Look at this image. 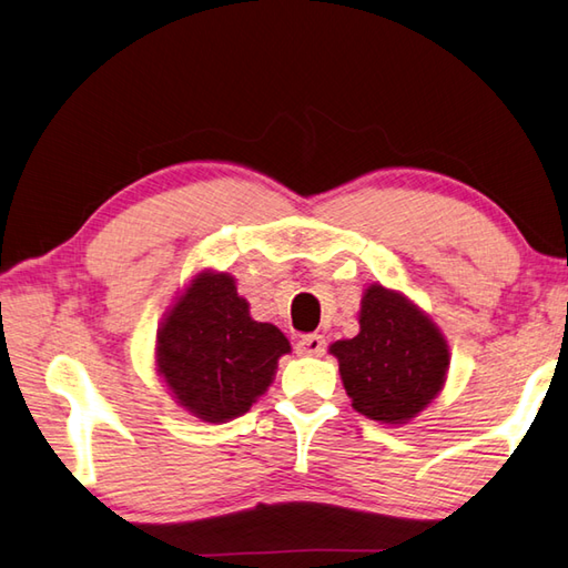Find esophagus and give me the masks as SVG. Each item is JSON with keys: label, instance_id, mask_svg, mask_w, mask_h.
I'll return each instance as SVG.
<instances>
[{"label": "esophagus", "instance_id": "34e87169", "mask_svg": "<svg viewBox=\"0 0 568 568\" xmlns=\"http://www.w3.org/2000/svg\"><path fill=\"white\" fill-rule=\"evenodd\" d=\"M325 347L327 342L322 335H305L295 344V352L300 357H322V354H325Z\"/></svg>", "mask_w": 568, "mask_h": 568}]
</instances>
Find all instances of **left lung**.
Wrapping results in <instances>:
<instances>
[{
	"label": "left lung",
	"mask_w": 568,
	"mask_h": 568,
	"mask_svg": "<svg viewBox=\"0 0 568 568\" xmlns=\"http://www.w3.org/2000/svg\"><path fill=\"white\" fill-rule=\"evenodd\" d=\"M342 384L362 416L382 424H408L446 384L448 342L436 322L410 300L384 285L362 297L359 335L329 347Z\"/></svg>",
	"instance_id": "obj_1"
}]
</instances>
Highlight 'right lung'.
Segmentation results:
<instances>
[{"instance_id": "1", "label": "right lung", "mask_w": 568, "mask_h": 568, "mask_svg": "<svg viewBox=\"0 0 568 568\" xmlns=\"http://www.w3.org/2000/svg\"><path fill=\"white\" fill-rule=\"evenodd\" d=\"M291 342L255 322L229 273L202 271L158 329L154 366L176 404L206 424L239 418L268 392Z\"/></svg>"}]
</instances>
